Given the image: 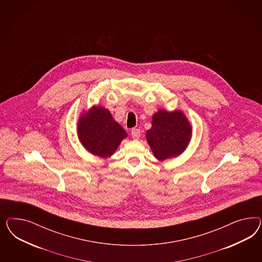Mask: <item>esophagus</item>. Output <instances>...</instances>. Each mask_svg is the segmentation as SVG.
<instances>
[{
	"label": "esophagus",
	"instance_id": "esophagus-1",
	"mask_svg": "<svg viewBox=\"0 0 262 262\" xmlns=\"http://www.w3.org/2000/svg\"><path fill=\"white\" fill-rule=\"evenodd\" d=\"M132 136L134 139H138L140 137V129L139 128H133L132 129Z\"/></svg>",
	"mask_w": 262,
	"mask_h": 262
}]
</instances>
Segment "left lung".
<instances>
[{
	"mask_svg": "<svg viewBox=\"0 0 262 262\" xmlns=\"http://www.w3.org/2000/svg\"><path fill=\"white\" fill-rule=\"evenodd\" d=\"M189 122L182 112L159 111L152 116L151 128L146 137L155 157L159 160L182 154L190 140Z\"/></svg>",
	"mask_w": 262,
	"mask_h": 262,
	"instance_id": "obj_1",
	"label": "left lung"
}]
</instances>
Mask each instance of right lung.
I'll return each instance as SVG.
<instances>
[{
  "instance_id": "1",
  "label": "right lung",
  "mask_w": 262,
  "mask_h": 262,
  "mask_svg": "<svg viewBox=\"0 0 262 262\" xmlns=\"http://www.w3.org/2000/svg\"><path fill=\"white\" fill-rule=\"evenodd\" d=\"M78 135L88 151L105 158L116 151L127 134L112 118L110 111L103 107H93L79 120Z\"/></svg>"
}]
</instances>
